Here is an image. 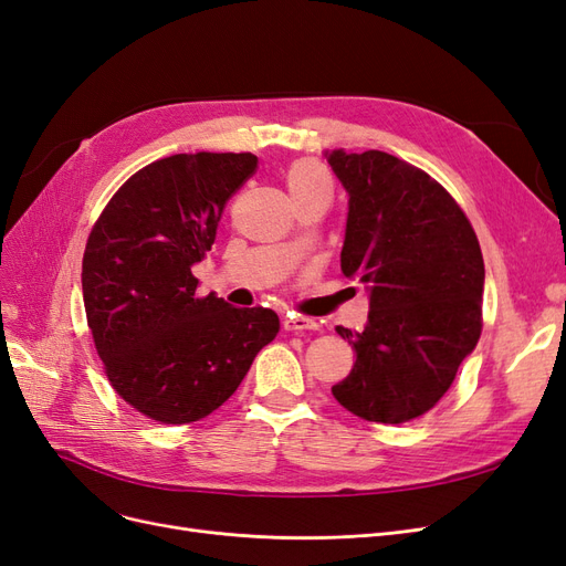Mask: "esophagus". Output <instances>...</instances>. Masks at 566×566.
I'll use <instances>...</instances> for the list:
<instances>
[{
	"label": "esophagus",
	"mask_w": 566,
	"mask_h": 566,
	"mask_svg": "<svg viewBox=\"0 0 566 566\" xmlns=\"http://www.w3.org/2000/svg\"><path fill=\"white\" fill-rule=\"evenodd\" d=\"M317 322L313 317H303V315H286L284 317V329L286 332H315Z\"/></svg>",
	"instance_id": "esophagus-1"
}]
</instances>
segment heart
Returning <instances> with one entry per match:
<instances>
[{
	"label": "heart",
	"mask_w": 566,
	"mask_h": 566,
	"mask_svg": "<svg viewBox=\"0 0 566 566\" xmlns=\"http://www.w3.org/2000/svg\"><path fill=\"white\" fill-rule=\"evenodd\" d=\"M286 190L291 197L307 195H329L332 197V178L315 161H298L286 174Z\"/></svg>",
	"instance_id": "1"
}]
</instances>
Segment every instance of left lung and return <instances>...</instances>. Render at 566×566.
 <instances>
[{
  "label": "left lung",
  "instance_id": "8db88e82",
  "mask_svg": "<svg viewBox=\"0 0 566 566\" xmlns=\"http://www.w3.org/2000/svg\"><path fill=\"white\" fill-rule=\"evenodd\" d=\"M348 190L340 270L369 289L364 332L338 326L355 367L332 388L371 423L430 411L482 334L484 261L459 202L423 169L395 155L334 150Z\"/></svg>",
  "mask_w": 566,
  "mask_h": 566
}]
</instances>
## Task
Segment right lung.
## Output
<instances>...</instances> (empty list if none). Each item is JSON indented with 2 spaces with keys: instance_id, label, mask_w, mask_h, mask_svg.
I'll use <instances>...</instances> for the list:
<instances>
[{
  "instance_id": "1",
  "label": "right lung",
  "mask_w": 566,
  "mask_h": 566,
  "mask_svg": "<svg viewBox=\"0 0 566 566\" xmlns=\"http://www.w3.org/2000/svg\"><path fill=\"white\" fill-rule=\"evenodd\" d=\"M259 167L251 153H195L136 171L91 228L82 294L115 392L157 423L221 407L280 332L270 307L199 296L192 265L216 240L228 199Z\"/></svg>"
}]
</instances>
